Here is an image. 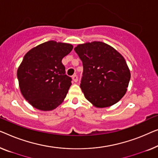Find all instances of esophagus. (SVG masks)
<instances>
[{
    "instance_id": "1",
    "label": "esophagus",
    "mask_w": 158,
    "mask_h": 158,
    "mask_svg": "<svg viewBox=\"0 0 158 158\" xmlns=\"http://www.w3.org/2000/svg\"><path fill=\"white\" fill-rule=\"evenodd\" d=\"M72 78H73V81L74 82H75V83H76V82L77 81V80H78V77H77V75H73Z\"/></svg>"
}]
</instances>
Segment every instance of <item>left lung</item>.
I'll list each match as a JSON object with an SVG mask.
<instances>
[{"mask_svg": "<svg viewBox=\"0 0 158 158\" xmlns=\"http://www.w3.org/2000/svg\"><path fill=\"white\" fill-rule=\"evenodd\" d=\"M75 51L83 62L81 87L85 97L96 107L118 102L125 94L130 72L122 55L106 43L80 44Z\"/></svg>", "mask_w": 158, "mask_h": 158, "instance_id": "obj_1", "label": "left lung"}]
</instances>
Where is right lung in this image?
Wrapping results in <instances>:
<instances>
[{
	"instance_id": "obj_1",
	"label": "right lung",
	"mask_w": 158,
	"mask_h": 158,
	"mask_svg": "<svg viewBox=\"0 0 158 158\" xmlns=\"http://www.w3.org/2000/svg\"><path fill=\"white\" fill-rule=\"evenodd\" d=\"M73 48L71 44L50 40L25 55L17 77L20 92L32 106L52 110L65 99L72 78L65 74L62 59Z\"/></svg>"
}]
</instances>
